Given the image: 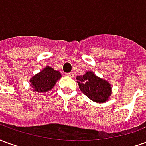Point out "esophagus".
I'll return each instance as SVG.
<instances>
[{"mask_svg":"<svg viewBox=\"0 0 146 146\" xmlns=\"http://www.w3.org/2000/svg\"><path fill=\"white\" fill-rule=\"evenodd\" d=\"M66 76H70V77H73V73L72 72H70V73H66Z\"/></svg>","mask_w":146,"mask_h":146,"instance_id":"34e87169","label":"esophagus"}]
</instances>
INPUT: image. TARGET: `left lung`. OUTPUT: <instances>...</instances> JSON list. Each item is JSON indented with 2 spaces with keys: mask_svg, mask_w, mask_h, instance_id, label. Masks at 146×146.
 I'll use <instances>...</instances> for the list:
<instances>
[{
  "mask_svg": "<svg viewBox=\"0 0 146 146\" xmlns=\"http://www.w3.org/2000/svg\"><path fill=\"white\" fill-rule=\"evenodd\" d=\"M80 90L92 101L104 102L111 95V86L106 80L87 72L83 76H76Z\"/></svg>",
  "mask_w": 146,
  "mask_h": 146,
  "instance_id": "left-lung-1",
  "label": "left lung"
}]
</instances>
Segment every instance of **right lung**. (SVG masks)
<instances>
[{
	"mask_svg": "<svg viewBox=\"0 0 146 146\" xmlns=\"http://www.w3.org/2000/svg\"><path fill=\"white\" fill-rule=\"evenodd\" d=\"M61 77V73L51 67L46 66L40 73L30 79L31 86L36 92H45L50 91Z\"/></svg>",
	"mask_w": 146,
	"mask_h": 146,
	"instance_id": "right-lung-1",
	"label": "right lung"
}]
</instances>
